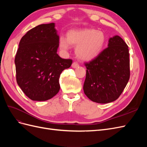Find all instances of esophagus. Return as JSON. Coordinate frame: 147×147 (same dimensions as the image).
<instances>
[{"label":"esophagus","mask_w":147,"mask_h":147,"mask_svg":"<svg viewBox=\"0 0 147 147\" xmlns=\"http://www.w3.org/2000/svg\"><path fill=\"white\" fill-rule=\"evenodd\" d=\"M78 66H79V65H78V64L77 63H73L72 64V67L74 68V69L77 68Z\"/></svg>","instance_id":"34e87169"}]
</instances>
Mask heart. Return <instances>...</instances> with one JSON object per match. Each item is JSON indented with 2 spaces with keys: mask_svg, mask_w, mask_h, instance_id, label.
<instances>
[{
  "mask_svg": "<svg viewBox=\"0 0 147 147\" xmlns=\"http://www.w3.org/2000/svg\"><path fill=\"white\" fill-rule=\"evenodd\" d=\"M106 42L105 34L94 29L70 30L67 38L60 36L58 46L60 50L67 52L72 46H77L75 53L80 59L90 61L96 58L103 50Z\"/></svg>",
  "mask_w": 147,
  "mask_h": 147,
  "instance_id": "obj_1",
  "label": "heart"
}]
</instances>
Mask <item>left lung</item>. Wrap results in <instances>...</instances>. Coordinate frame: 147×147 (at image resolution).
Masks as SVG:
<instances>
[{
	"instance_id": "1",
	"label": "left lung",
	"mask_w": 147,
	"mask_h": 147,
	"mask_svg": "<svg viewBox=\"0 0 147 147\" xmlns=\"http://www.w3.org/2000/svg\"><path fill=\"white\" fill-rule=\"evenodd\" d=\"M86 66L83 85L85 95L91 100L107 104L116 100L129 80L128 47L118 35L110 37L108 47Z\"/></svg>"
}]
</instances>
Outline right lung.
<instances>
[{"label":"right lung","mask_w":147,"mask_h":147,"mask_svg":"<svg viewBox=\"0 0 147 147\" xmlns=\"http://www.w3.org/2000/svg\"><path fill=\"white\" fill-rule=\"evenodd\" d=\"M59 38L51 23L31 29L21 39L15 59L16 82L31 100L45 101L56 95L61 72L72 65V60L57 55Z\"/></svg>","instance_id":"add662e5"}]
</instances>
